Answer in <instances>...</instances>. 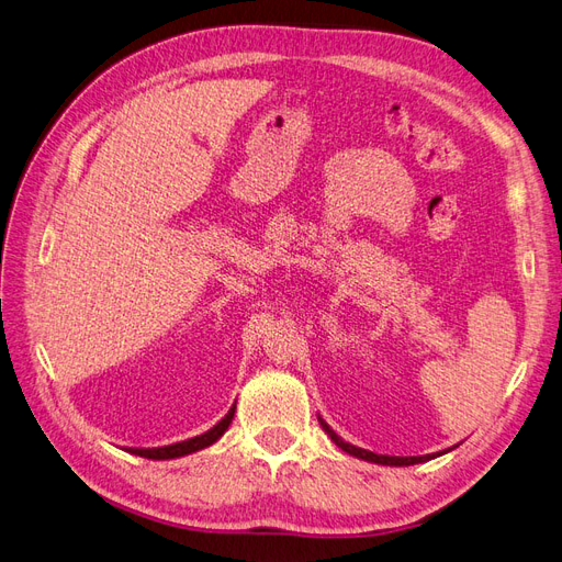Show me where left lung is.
Wrapping results in <instances>:
<instances>
[{
    "mask_svg": "<svg viewBox=\"0 0 562 562\" xmlns=\"http://www.w3.org/2000/svg\"><path fill=\"white\" fill-rule=\"evenodd\" d=\"M317 420H319V425H322V429L329 434L331 437V441L340 448V450H346L348 456H352V458H359V460H367V462H375V464H385V467H411V464H420V462H427V460H431V458H439V456H446V452H450L452 448H446V450H439V452H429V456H415V458H394V456H378V452H371V450H364V448H357V446H352V443H348V441H342L338 434L327 425V420L322 418V415H317Z\"/></svg>",
    "mask_w": 562,
    "mask_h": 562,
    "instance_id": "8db88e82",
    "label": "left lung"
}]
</instances>
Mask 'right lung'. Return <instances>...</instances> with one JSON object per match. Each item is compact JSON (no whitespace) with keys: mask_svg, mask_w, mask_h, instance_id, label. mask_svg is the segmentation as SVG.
<instances>
[{"mask_svg":"<svg viewBox=\"0 0 562 562\" xmlns=\"http://www.w3.org/2000/svg\"><path fill=\"white\" fill-rule=\"evenodd\" d=\"M235 415V404L228 408V413L224 415V418L216 423L212 429H207L205 434H198V437L193 439H187V441H177V443H170V446H160V448H125L128 452H133V456H139V458H147V460H175V458H184V456H191V452L195 450H203L212 443L220 441L224 437V431L228 429L231 420Z\"/></svg>","mask_w":562,"mask_h":562,"instance_id":"1","label":"right lung"}]
</instances>
